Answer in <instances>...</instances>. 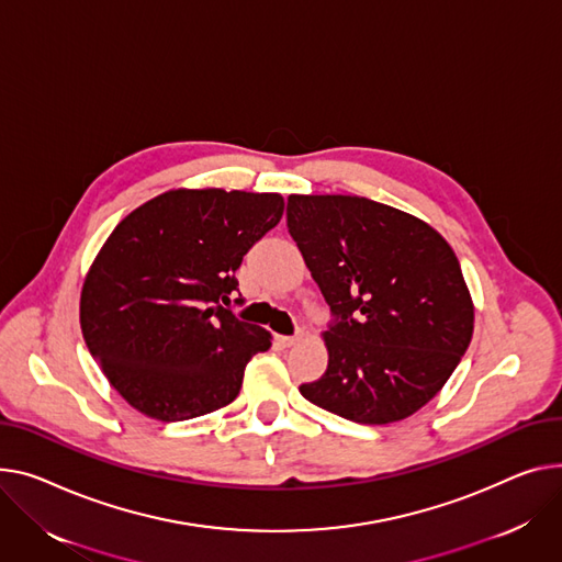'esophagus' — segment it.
<instances>
[{
  "instance_id": "obj_1",
  "label": "esophagus",
  "mask_w": 562,
  "mask_h": 562,
  "mask_svg": "<svg viewBox=\"0 0 562 562\" xmlns=\"http://www.w3.org/2000/svg\"><path fill=\"white\" fill-rule=\"evenodd\" d=\"M278 344H280L282 348H291V346L297 344V336H278Z\"/></svg>"
}]
</instances>
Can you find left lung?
<instances>
[{
  "mask_svg": "<svg viewBox=\"0 0 562 562\" xmlns=\"http://www.w3.org/2000/svg\"><path fill=\"white\" fill-rule=\"evenodd\" d=\"M286 228L331 312L327 370L301 386L303 397L359 425L416 414L474 329L450 244L416 216L341 194H291Z\"/></svg>",
  "mask_w": 562,
  "mask_h": 562,
  "instance_id": "left-lung-1",
  "label": "left lung"
}]
</instances>
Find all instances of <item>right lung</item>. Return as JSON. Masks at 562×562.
I'll return each mask as SVG.
<instances>
[{
    "label": "right lung",
    "instance_id": "right-lung-1",
    "mask_svg": "<svg viewBox=\"0 0 562 562\" xmlns=\"http://www.w3.org/2000/svg\"><path fill=\"white\" fill-rule=\"evenodd\" d=\"M282 212L280 194L173 190L112 231L83 282L81 329L108 382L144 416L190 420L239 395L271 334L228 307L235 271Z\"/></svg>",
    "mask_w": 562,
    "mask_h": 562
}]
</instances>
